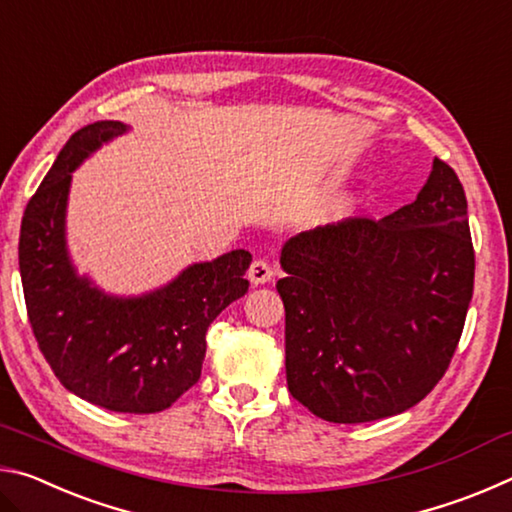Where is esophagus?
Listing matches in <instances>:
<instances>
[{
    "mask_svg": "<svg viewBox=\"0 0 512 512\" xmlns=\"http://www.w3.org/2000/svg\"><path fill=\"white\" fill-rule=\"evenodd\" d=\"M273 277V268L264 259H255L253 264L248 268V280L253 284H266Z\"/></svg>",
    "mask_w": 512,
    "mask_h": 512,
    "instance_id": "obj_1",
    "label": "esophagus"
}]
</instances>
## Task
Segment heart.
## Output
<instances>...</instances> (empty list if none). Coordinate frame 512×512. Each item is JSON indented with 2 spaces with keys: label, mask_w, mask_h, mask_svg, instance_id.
Masks as SVG:
<instances>
[{
  "label": "heart",
  "mask_w": 512,
  "mask_h": 512,
  "mask_svg": "<svg viewBox=\"0 0 512 512\" xmlns=\"http://www.w3.org/2000/svg\"><path fill=\"white\" fill-rule=\"evenodd\" d=\"M359 196L357 194H345V196H341L339 201H336L332 207H329L327 210V216L332 221H343V219H348V216H352L354 212H357V207H359Z\"/></svg>",
  "instance_id": "b5f03b06"
}]
</instances>
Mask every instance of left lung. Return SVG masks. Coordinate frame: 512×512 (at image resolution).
<instances>
[{"mask_svg": "<svg viewBox=\"0 0 512 512\" xmlns=\"http://www.w3.org/2000/svg\"><path fill=\"white\" fill-rule=\"evenodd\" d=\"M280 264L291 395L339 424L411 409L443 379L472 300L461 180L436 158L411 205L300 232Z\"/></svg>", "mask_w": 512, "mask_h": 512, "instance_id": "left-lung-1", "label": "left lung"}]
</instances>
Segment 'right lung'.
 Listing matches in <instances>:
<instances>
[{"instance_id": "right-lung-1", "label": "right lung", "mask_w": 512, "mask_h": 512, "mask_svg": "<svg viewBox=\"0 0 512 512\" xmlns=\"http://www.w3.org/2000/svg\"><path fill=\"white\" fill-rule=\"evenodd\" d=\"M126 131L94 121L60 149L24 210L20 275L31 329L60 384L108 411L142 415L169 409L201 377L207 327L248 291L253 255L230 250L135 298L108 296L76 273L65 239L72 171Z\"/></svg>"}]
</instances>
